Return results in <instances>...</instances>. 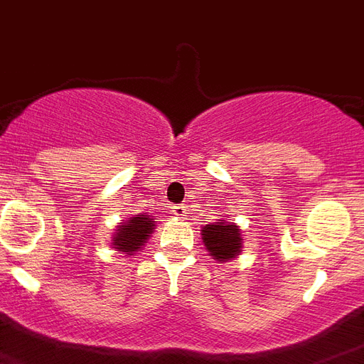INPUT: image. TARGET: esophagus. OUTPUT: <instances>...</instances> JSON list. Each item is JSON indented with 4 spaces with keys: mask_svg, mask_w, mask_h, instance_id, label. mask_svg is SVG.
I'll use <instances>...</instances> for the list:
<instances>
[{
    "mask_svg": "<svg viewBox=\"0 0 364 364\" xmlns=\"http://www.w3.org/2000/svg\"><path fill=\"white\" fill-rule=\"evenodd\" d=\"M171 212L176 215V218H184L188 208H186L184 204H176V206H171Z\"/></svg>",
    "mask_w": 364,
    "mask_h": 364,
    "instance_id": "obj_1",
    "label": "esophagus"
}]
</instances>
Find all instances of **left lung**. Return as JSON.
Masks as SVG:
<instances>
[{"instance_id":"left-lung-1","label":"left lung","mask_w":364,"mask_h":364,"mask_svg":"<svg viewBox=\"0 0 364 364\" xmlns=\"http://www.w3.org/2000/svg\"><path fill=\"white\" fill-rule=\"evenodd\" d=\"M203 242L210 255L218 258L219 262H227L229 258L236 257L242 251V236L240 229L234 223H212L203 229Z\"/></svg>"}]
</instances>
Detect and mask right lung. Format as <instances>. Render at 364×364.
Returning <instances> with one entry per match:
<instances>
[{
  "label": "right lung",
  "instance_id": "add662e5",
  "mask_svg": "<svg viewBox=\"0 0 364 364\" xmlns=\"http://www.w3.org/2000/svg\"><path fill=\"white\" fill-rule=\"evenodd\" d=\"M154 229V221L146 215H139V218H130L124 225H121L119 232L113 238V245L119 251H124L126 255L134 253L145 243L150 232Z\"/></svg>",
  "mask_w": 364,
  "mask_h": 364
}]
</instances>
